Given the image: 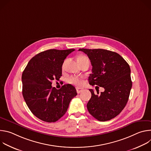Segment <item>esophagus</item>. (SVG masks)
Wrapping results in <instances>:
<instances>
[{
    "label": "esophagus",
    "instance_id": "obj_1",
    "mask_svg": "<svg viewBox=\"0 0 151 151\" xmlns=\"http://www.w3.org/2000/svg\"><path fill=\"white\" fill-rule=\"evenodd\" d=\"M82 91H83L82 89H80V88H76V91H77V93H78V94L81 93V92H82Z\"/></svg>",
    "mask_w": 151,
    "mask_h": 151
}]
</instances>
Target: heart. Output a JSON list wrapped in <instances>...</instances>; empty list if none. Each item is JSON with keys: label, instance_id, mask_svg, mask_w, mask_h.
<instances>
[{"label": "heart", "instance_id": "obj_1", "mask_svg": "<svg viewBox=\"0 0 151 151\" xmlns=\"http://www.w3.org/2000/svg\"><path fill=\"white\" fill-rule=\"evenodd\" d=\"M85 60H88V59L87 57L85 56V55H80L77 58V61H78V63H79L81 62H82L83 61H85ZM68 82L69 83L76 86V87H81L83 85V83L82 79H81L79 78L73 77V76L70 77L68 79Z\"/></svg>", "mask_w": 151, "mask_h": 151}]
</instances>
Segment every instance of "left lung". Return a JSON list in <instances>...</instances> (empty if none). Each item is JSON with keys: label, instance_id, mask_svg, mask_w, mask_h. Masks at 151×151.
Instances as JSON below:
<instances>
[{"label": "left lung", "instance_id": "1", "mask_svg": "<svg viewBox=\"0 0 151 151\" xmlns=\"http://www.w3.org/2000/svg\"><path fill=\"white\" fill-rule=\"evenodd\" d=\"M79 51L88 55L93 66L89 83L104 88L100 94L89 90L91 97L87 105L88 111L100 121H109L121 113L128 101L132 87L130 66L113 51L84 48Z\"/></svg>", "mask_w": 151, "mask_h": 151}]
</instances>
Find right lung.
<instances>
[{
	"instance_id": "right-lung-1",
	"label": "right lung",
	"mask_w": 151,
	"mask_h": 151,
	"mask_svg": "<svg viewBox=\"0 0 151 151\" xmlns=\"http://www.w3.org/2000/svg\"><path fill=\"white\" fill-rule=\"evenodd\" d=\"M74 49L48 50L34 56L22 74L23 96L32 114L42 121L54 122L66 114L71 100L77 95L71 84L59 90L52 81L62 75L64 59Z\"/></svg>"
}]
</instances>
